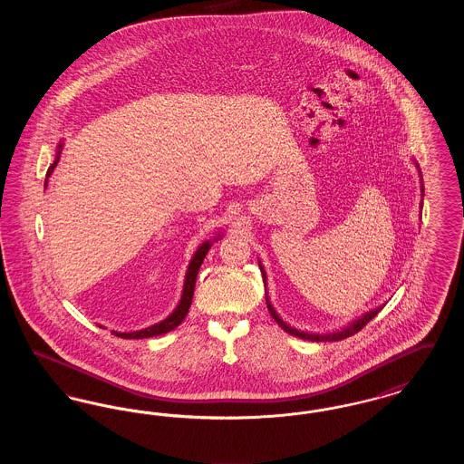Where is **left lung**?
<instances>
[{
  "label": "left lung",
  "instance_id": "left-lung-1",
  "mask_svg": "<svg viewBox=\"0 0 464 464\" xmlns=\"http://www.w3.org/2000/svg\"><path fill=\"white\" fill-rule=\"evenodd\" d=\"M263 278L265 276V269H263ZM266 304H267V309H269V313H271V316L275 318V322L284 329V331L288 332L290 335H295V337H301V339H308V341H314V343H324V341H341V339H346V337H350V335H353L358 331H362L372 318H374L375 314L381 311L382 308H375L371 311V313H367V314H363L360 320H356L354 324H352L350 327H346V329H343L341 332H334V334H324V335H320V334H308V332H301L295 331V329H292V327H288L287 324L276 314V311L273 309V306L269 304V301L266 299Z\"/></svg>",
  "mask_w": 464,
  "mask_h": 464
}]
</instances>
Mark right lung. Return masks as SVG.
Instances as JSON below:
<instances>
[{
	"label": "right lung",
	"mask_w": 464,
	"mask_h": 464,
	"mask_svg": "<svg viewBox=\"0 0 464 464\" xmlns=\"http://www.w3.org/2000/svg\"><path fill=\"white\" fill-rule=\"evenodd\" d=\"M61 150V148H59ZM59 158L55 160V163L46 170V179L52 174L53 167L57 165ZM46 179H44V188H46ZM212 243H203L197 250L191 265L188 267V273H186V284H184V292H182V299L179 303L176 311L163 322L156 324L153 327H148V329H142L139 332H112L114 335L121 337V339H144V337H153V335H160V334H167V332L174 331L177 325L186 318L189 306H191V301H193V292H195V284H197V275H198L199 266L203 263L208 248H210Z\"/></svg>",
	"instance_id": "1"
}]
</instances>
